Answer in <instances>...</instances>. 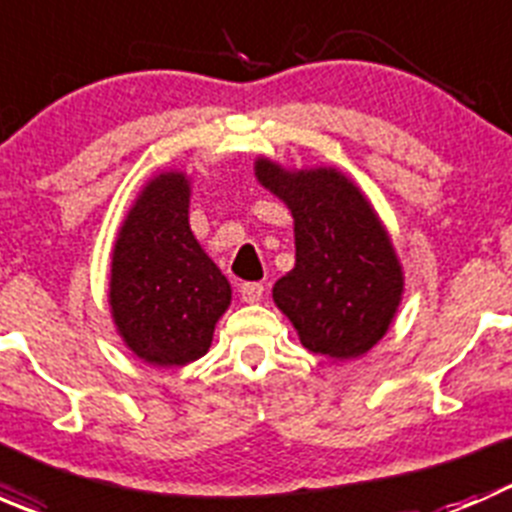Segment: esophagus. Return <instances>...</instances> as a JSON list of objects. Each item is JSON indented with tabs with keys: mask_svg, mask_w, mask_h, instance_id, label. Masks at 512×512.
Instances as JSON below:
<instances>
[{
	"mask_svg": "<svg viewBox=\"0 0 512 512\" xmlns=\"http://www.w3.org/2000/svg\"><path fill=\"white\" fill-rule=\"evenodd\" d=\"M262 292H265V285H262V282H242L240 285V294L247 304L260 302Z\"/></svg>",
	"mask_w": 512,
	"mask_h": 512,
	"instance_id": "esophagus-1",
	"label": "esophagus"
}]
</instances>
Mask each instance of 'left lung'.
Instances as JSON below:
<instances>
[{
    "label": "left lung",
    "instance_id": "left-lung-1",
    "mask_svg": "<svg viewBox=\"0 0 512 512\" xmlns=\"http://www.w3.org/2000/svg\"><path fill=\"white\" fill-rule=\"evenodd\" d=\"M255 175L294 218L297 262L275 282V304L309 352L339 361L366 354L404 292V272L374 208L334 168L289 173L262 158Z\"/></svg>",
    "mask_w": 512,
    "mask_h": 512
}]
</instances>
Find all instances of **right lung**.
Wrapping results in <instances>:
<instances>
[{"label":"right lung","mask_w":512,"mask_h":512,"mask_svg":"<svg viewBox=\"0 0 512 512\" xmlns=\"http://www.w3.org/2000/svg\"><path fill=\"white\" fill-rule=\"evenodd\" d=\"M188 203V178L160 173L141 190L113 247V322L128 349L156 366H183L208 352L232 294L190 230Z\"/></svg>","instance_id":"add662e5"}]
</instances>
